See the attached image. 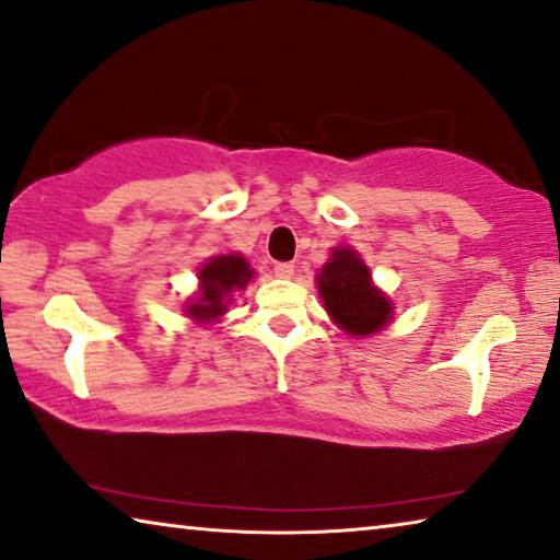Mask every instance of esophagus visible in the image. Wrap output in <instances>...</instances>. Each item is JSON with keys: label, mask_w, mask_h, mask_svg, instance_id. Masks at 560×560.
<instances>
[{"label": "esophagus", "mask_w": 560, "mask_h": 560, "mask_svg": "<svg viewBox=\"0 0 560 560\" xmlns=\"http://www.w3.org/2000/svg\"><path fill=\"white\" fill-rule=\"evenodd\" d=\"M293 261H277L273 264V273H277L279 279H291L293 277Z\"/></svg>", "instance_id": "34e87169"}]
</instances>
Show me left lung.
I'll return each instance as SVG.
<instances>
[{"label": "left lung", "mask_w": 560, "mask_h": 560, "mask_svg": "<svg viewBox=\"0 0 560 560\" xmlns=\"http://www.w3.org/2000/svg\"><path fill=\"white\" fill-rule=\"evenodd\" d=\"M318 291L336 324L353 336L377 334L393 316V306L371 283V271L355 252L334 249L318 273Z\"/></svg>", "instance_id": "obj_1"}]
</instances>
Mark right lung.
<instances>
[{
	"label": "right lung",
	"instance_id": "obj_1",
	"mask_svg": "<svg viewBox=\"0 0 560 560\" xmlns=\"http://www.w3.org/2000/svg\"><path fill=\"white\" fill-rule=\"evenodd\" d=\"M254 271L240 254L214 257L200 269V296L189 301L187 316L197 320H212L226 311V301L234 289H244Z\"/></svg>",
	"mask_w": 560,
	"mask_h": 560
}]
</instances>
